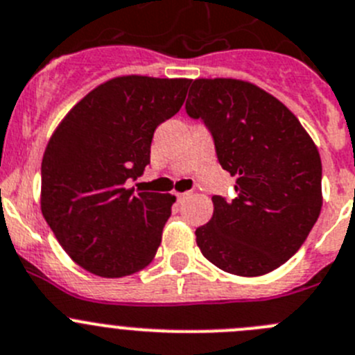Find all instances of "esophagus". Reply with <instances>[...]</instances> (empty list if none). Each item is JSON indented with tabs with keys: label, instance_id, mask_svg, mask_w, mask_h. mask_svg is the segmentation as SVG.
Listing matches in <instances>:
<instances>
[{
	"label": "esophagus",
	"instance_id": "1",
	"mask_svg": "<svg viewBox=\"0 0 355 355\" xmlns=\"http://www.w3.org/2000/svg\"><path fill=\"white\" fill-rule=\"evenodd\" d=\"M189 194H191V193H177V200H178V201L185 200V198H187Z\"/></svg>",
	"mask_w": 355,
	"mask_h": 355
}]
</instances>
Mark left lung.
<instances>
[{
	"mask_svg": "<svg viewBox=\"0 0 355 355\" xmlns=\"http://www.w3.org/2000/svg\"><path fill=\"white\" fill-rule=\"evenodd\" d=\"M189 117L201 119L236 198L214 196L196 243L210 263L259 277L300 250L322 208V162L296 115L270 92L236 78L191 80Z\"/></svg>",
	"mask_w": 355,
	"mask_h": 355,
	"instance_id": "8db88e82",
	"label": "left lung"
}]
</instances>
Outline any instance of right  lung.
Segmentation results:
<instances>
[{"label": "right lung", "mask_w": 355, "mask_h": 355, "mask_svg": "<svg viewBox=\"0 0 355 355\" xmlns=\"http://www.w3.org/2000/svg\"><path fill=\"white\" fill-rule=\"evenodd\" d=\"M189 78L124 75L66 114L42 159V214L64 252L98 277L144 270L161 245L175 196L125 187L150 162L161 122L182 108Z\"/></svg>", "instance_id": "right-lung-1"}]
</instances>
